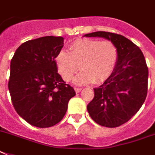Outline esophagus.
Wrapping results in <instances>:
<instances>
[{
	"mask_svg": "<svg viewBox=\"0 0 155 155\" xmlns=\"http://www.w3.org/2000/svg\"><path fill=\"white\" fill-rule=\"evenodd\" d=\"M74 89H75V91L76 93H79V92H80L82 91V88H80V87H75Z\"/></svg>",
	"mask_w": 155,
	"mask_h": 155,
	"instance_id": "esophagus-1",
	"label": "esophagus"
}]
</instances>
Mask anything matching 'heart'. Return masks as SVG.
I'll list each match as a JSON object with an SVG mask.
<instances>
[{"mask_svg": "<svg viewBox=\"0 0 155 155\" xmlns=\"http://www.w3.org/2000/svg\"><path fill=\"white\" fill-rule=\"evenodd\" d=\"M70 53L61 50L56 56L58 71L65 81L75 78V84H100L110 77L115 69L119 50L111 40L101 41L92 38H79L71 44Z\"/></svg>", "mask_w": 155, "mask_h": 155, "instance_id": "obj_1", "label": "heart"}]
</instances>
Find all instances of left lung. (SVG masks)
Returning <instances> with one entry per match:
<instances>
[{"label": "left lung", "mask_w": 155, "mask_h": 155, "mask_svg": "<svg viewBox=\"0 0 155 155\" xmlns=\"http://www.w3.org/2000/svg\"><path fill=\"white\" fill-rule=\"evenodd\" d=\"M84 36L111 40L118 48L115 69L103 84L94 88V97L87 108L97 124L119 127L139 111L146 99L148 68L144 56L136 44L118 34L97 31Z\"/></svg>", "instance_id": "left-lung-1"}]
</instances>
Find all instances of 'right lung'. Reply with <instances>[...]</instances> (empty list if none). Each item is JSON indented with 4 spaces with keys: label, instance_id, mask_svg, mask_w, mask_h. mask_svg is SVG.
<instances>
[{
    "label": "right lung",
    "instance_id": "add662e5",
    "mask_svg": "<svg viewBox=\"0 0 155 155\" xmlns=\"http://www.w3.org/2000/svg\"><path fill=\"white\" fill-rule=\"evenodd\" d=\"M64 38L45 36L23 42L11 61L8 90L14 108L27 123L49 128L59 123L75 95L58 72L55 58Z\"/></svg>",
    "mask_w": 155,
    "mask_h": 155
}]
</instances>
